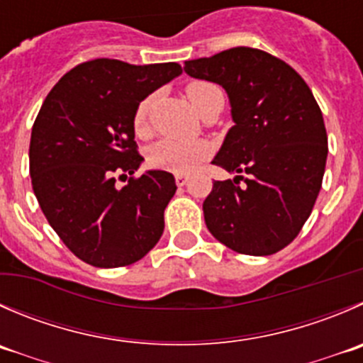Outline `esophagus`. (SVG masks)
Segmentation results:
<instances>
[{
	"label": "esophagus",
	"mask_w": 363,
	"mask_h": 363,
	"mask_svg": "<svg viewBox=\"0 0 363 363\" xmlns=\"http://www.w3.org/2000/svg\"><path fill=\"white\" fill-rule=\"evenodd\" d=\"M188 181H189L188 175H184V174H177V175H175V184H177L179 188H182V186L188 184Z\"/></svg>",
	"instance_id": "1"
}]
</instances>
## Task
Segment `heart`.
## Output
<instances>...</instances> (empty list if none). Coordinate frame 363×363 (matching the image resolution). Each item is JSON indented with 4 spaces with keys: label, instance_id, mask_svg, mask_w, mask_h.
Instances as JSON below:
<instances>
[{
    "label": "heart",
    "instance_id": "heart-1",
    "mask_svg": "<svg viewBox=\"0 0 363 363\" xmlns=\"http://www.w3.org/2000/svg\"><path fill=\"white\" fill-rule=\"evenodd\" d=\"M220 88L209 81H189L186 84V96H188L191 106L202 113L207 101L218 92ZM149 108L150 99H143L138 104L133 118V128L136 135H145L149 128ZM211 152V147L207 142L195 140V142H175V140H160L147 150V163L149 167L157 170L174 172V174H188L195 170Z\"/></svg>",
    "mask_w": 363,
    "mask_h": 363
}]
</instances>
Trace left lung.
Masks as SVG:
<instances>
[{"label":"left lung","mask_w":363,"mask_h":363,"mask_svg":"<svg viewBox=\"0 0 363 363\" xmlns=\"http://www.w3.org/2000/svg\"><path fill=\"white\" fill-rule=\"evenodd\" d=\"M184 70L225 88L234 121L213 164L238 175L213 182L207 228L238 253L280 252L311 216L325 175L328 136L312 90L284 60L253 48L189 60Z\"/></svg>","instance_id":"left-lung-1"}]
</instances>
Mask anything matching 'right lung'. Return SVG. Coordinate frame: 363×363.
Instances as JSON below:
<instances>
[{
  "label": "right lung",
  "mask_w": 363,
  "mask_h": 363,
  "mask_svg": "<svg viewBox=\"0 0 363 363\" xmlns=\"http://www.w3.org/2000/svg\"><path fill=\"white\" fill-rule=\"evenodd\" d=\"M181 72L175 62L97 58L70 69L45 97L31 129V186L49 225L83 262L129 266L160 241L177 186L163 170L131 177L143 161L133 118ZM128 174L118 189L116 179Z\"/></svg>",
  "instance_id": "add662e5"
}]
</instances>
